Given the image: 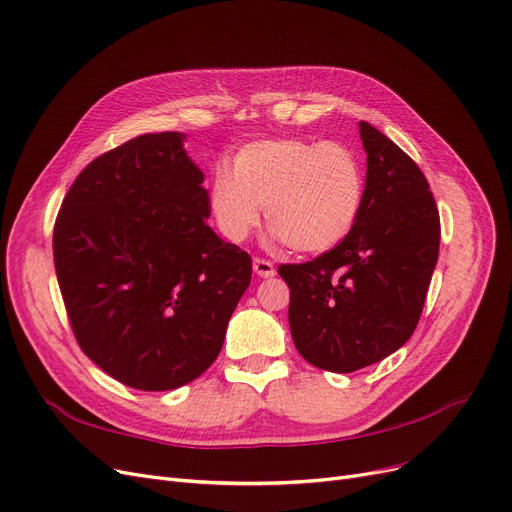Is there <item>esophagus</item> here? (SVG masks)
Here are the masks:
<instances>
[{"label": "esophagus", "mask_w": 512, "mask_h": 512, "mask_svg": "<svg viewBox=\"0 0 512 512\" xmlns=\"http://www.w3.org/2000/svg\"><path fill=\"white\" fill-rule=\"evenodd\" d=\"M254 273L260 277H273L275 275L273 262L267 258H254Z\"/></svg>", "instance_id": "34e87169"}]
</instances>
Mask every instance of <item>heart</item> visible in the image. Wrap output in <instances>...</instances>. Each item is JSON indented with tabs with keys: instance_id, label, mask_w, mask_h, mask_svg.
Here are the masks:
<instances>
[{
	"instance_id": "1",
	"label": "heart",
	"mask_w": 512,
	"mask_h": 512,
	"mask_svg": "<svg viewBox=\"0 0 512 512\" xmlns=\"http://www.w3.org/2000/svg\"><path fill=\"white\" fill-rule=\"evenodd\" d=\"M365 193L357 153L336 140L267 138L243 145L233 170L216 168L210 208L220 233L243 241L262 206L275 239L300 254H321L351 233Z\"/></svg>"
}]
</instances>
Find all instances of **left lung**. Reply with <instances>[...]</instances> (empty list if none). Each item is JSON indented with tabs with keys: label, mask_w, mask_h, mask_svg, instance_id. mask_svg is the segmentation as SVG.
<instances>
[{
	"label": "left lung",
	"mask_w": 512,
	"mask_h": 512,
	"mask_svg": "<svg viewBox=\"0 0 512 512\" xmlns=\"http://www.w3.org/2000/svg\"><path fill=\"white\" fill-rule=\"evenodd\" d=\"M365 193L351 233L332 250L277 269L290 288V330L315 367L351 374L410 340L439 258L441 222L416 161L361 121Z\"/></svg>",
	"instance_id": "left-lung-1"
}]
</instances>
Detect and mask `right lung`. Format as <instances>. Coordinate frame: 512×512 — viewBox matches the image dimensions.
Here are the masks:
<instances>
[{
    "instance_id": "right-lung-1",
    "label": "right lung",
    "mask_w": 512,
    "mask_h": 512,
    "mask_svg": "<svg viewBox=\"0 0 512 512\" xmlns=\"http://www.w3.org/2000/svg\"><path fill=\"white\" fill-rule=\"evenodd\" d=\"M185 134H142L75 178L54 267L77 344L138 391H172L218 357L252 258L206 224L210 195Z\"/></svg>"
}]
</instances>
